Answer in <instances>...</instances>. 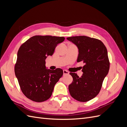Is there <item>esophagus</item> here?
Segmentation results:
<instances>
[{
	"label": "esophagus",
	"instance_id": "34e87169",
	"mask_svg": "<svg viewBox=\"0 0 127 127\" xmlns=\"http://www.w3.org/2000/svg\"><path fill=\"white\" fill-rule=\"evenodd\" d=\"M63 73H64V75H67L69 74V72L68 71H67L66 70H64Z\"/></svg>",
	"mask_w": 127,
	"mask_h": 127
}]
</instances>
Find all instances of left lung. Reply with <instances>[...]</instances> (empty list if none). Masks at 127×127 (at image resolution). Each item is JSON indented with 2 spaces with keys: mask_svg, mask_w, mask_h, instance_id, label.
Instances as JSON below:
<instances>
[{
  "mask_svg": "<svg viewBox=\"0 0 127 127\" xmlns=\"http://www.w3.org/2000/svg\"><path fill=\"white\" fill-rule=\"evenodd\" d=\"M78 49L77 63L83 61V75L70 72L73 80L68 87L71 96L80 102H87L96 96L109 72L110 63L107 49L103 42L86 36L67 37Z\"/></svg>",
  "mask_w": 127,
  "mask_h": 127,
  "instance_id": "1",
  "label": "left lung"
}]
</instances>
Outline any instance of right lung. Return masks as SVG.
I'll list each match as a JSON object with an SVG mask.
<instances>
[{"mask_svg":"<svg viewBox=\"0 0 127 127\" xmlns=\"http://www.w3.org/2000/svg\"><path fill=\"white\" fill-rule=\"evenodd\" d=\"M64 37L49 35L32 36L19 49L15 74L26 97L34 102L47 100L55 85L63 75V70H52L45 66V59L52 56Z\"/></svg>","mask_w":127,"mask_h":127,"instance_id":"add662e5","label":"right lung"}]
</instances>
